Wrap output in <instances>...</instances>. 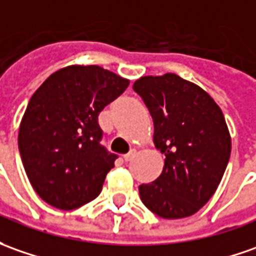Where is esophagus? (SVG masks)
<instances>
[{
    "label": "esophagus",
    "mask_w": 256,
    "mask_h": 256,
    "mask_svg": "<svg viewBox=\"0 0 256 256\" xmlns=\"http://www.w3.org/2000/svg\"><path fill=\"white\" fill-rule=\"evenodd\" d=\"M134 156H136V150L134 148H133V150H130L128 152V154H126V156H124V161H126V162H128V161H132V160H133V158H134Z\"/></svg>",
    "instance_id": "1"
}]
</instances>
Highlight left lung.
<instances>
[{"mask_svg": "<svg viewBox=\"0 0 256 256\" xmlns=\"http://www.w3.org/2000/svg\"><path fill=\"white\" fill-rule=\"evenodd\" d=\"M134 90L154 122V144L165 154L161 175L138 186L142 202L162 218H184L214 194L227 168L231 137L214 99L176 74L147 76Z\"/></svg>", "mask_w": 256, "mask_h": 256, "instance_id": "left-lung-1", "label": "left lung"}]
</instances>
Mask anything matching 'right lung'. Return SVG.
Listing matches in <instances>:
<instances>
[{
	"instance_id": "obj_1",
	"label": "right lung",
	"mask_w": 256,
	"mask_h": 256,
	"mask_svg": "<svg viewBox=\"0 0 256 256\" xmlns=\"http://www.w3.org/2000/svg\"><path fill=\"white\" fill-rule=\"evenodd\" d=\"M128 80L98 66H68L36 90L19 126L18 146L36 194L60 210L94 200L116 154L100 146L99 112Z\"/></svg>"
}]
</instances>
